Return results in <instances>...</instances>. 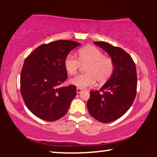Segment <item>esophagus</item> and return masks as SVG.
<instances>
[{
	"label": "esophagus",
	"instance_id": "obj_1",
	"mask_svg": "<svg viewBox=\"0 0 157 157\" xmlns=\"http://www.w3.org/2000/svg\"><path fill=\"white\" fill-rule=\"evenodd\" d=\"M82 91H83V90L81 89H80V88H77V89H76L77 94H80V93H81V92H82Z\"/></svg>",
	"mask_w": 157,
	"mask_h": 157
}]
</instances>
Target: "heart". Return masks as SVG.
<instances>
[{
	"mask_svg": "<svg viewBox=\"0 0 157 157\" xmlns=\"http://www.w3.org/2000/svg\"><path fill=\"white\" fill-rule=\"evenodd\" d=\"M81 63L87 64L86 74L78 75L70 80L71 83L80 89L91 87L98 83H104L113 74L114 63L111 57L104 56L100 49L94 46H87L78 51V59L68 53L64 59V67L70 75H75L80 68Z\"/></svg>",
	"mask_w": 157,
	"mask_h": 157,
	"instance_id": "1",
	"label": "heart"
}]
</instances>
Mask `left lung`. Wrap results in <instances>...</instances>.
I'll return each mask as SVG.
<instances>
[{"instance_id": "1", "label": "left lung", "mask_w": 157, "mask_h": 157, "mask_svg": "<svg viewBox=\"0 0 157 157\" xmlns=\"http://www.w3.org/2000/svg\"><path fill=\"white\" fill-rule=\"evenodd\" d=\"M113 59V74L99 91H90L87 108L92 117L109 123L122 117L136 95L137 76L134 61L124 49L104 41L94 42Z\"/></svg>"}]
</instances>
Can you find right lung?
Here are the masks:
<instances>
[{
	"mask_svg": "<svg viewBox=\"0 0 157 157\" xmlns=\"http://www.w3.org/2000/svg\"><path fill=\"white\" fill-rule=\"evenodd\" d=\"M79 45L69 40H56L40 45L25 59L21 93L27 108L39 119L54 121L67 113L76 87H60L68 77L64 59Z\"/></svg>",
	"mask_w": 157,
	"mask_h": 157,
	"instance_id": "obj_1",
	"label": "right lung"
}]
</instances>
